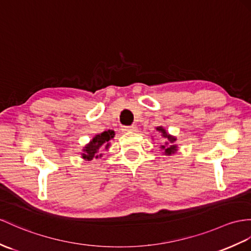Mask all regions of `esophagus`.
<instances>
[{"instance_id":"obj_1","label":"esophagus","mask_w":251,"mask_h":251,"mask_svg":"<svg viewBox=\"0 0 251 251\" xmlns=\"http://www.w3.org/2000/svg\"><path fill=\"white\" fill-rule=\"evenodd\" d=\"M122 131H124V132H133V131H136V126H122Z\"/></svg>"}]
</instances>
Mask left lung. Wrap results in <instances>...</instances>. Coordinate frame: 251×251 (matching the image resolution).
<instances>
[{"instance_id":"8db88e82","label":"left lung","mask_w":251,"mask_h":251,"mask_svg":"<svg viewBox=\"0 0 251 251\" xmlns=\"http://www.w3.org/2000/svg\"><path fill=\"white\" fill-rule=\"evenodd\" d=\"M155 129L158 132V134H160L161 138L163 139L162 145H160V149L163 151L162 153L167 156L176 153V151H178V145L176 144V137L172 135V134H169L166 131V129H164L162 126H156Z\"/></svg>"}]
</instances>
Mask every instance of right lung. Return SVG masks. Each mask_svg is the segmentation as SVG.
I'll use <instances>...</instances> for the list:
<instances>
[{
	"mask_svg": "<svg viewBox=\"0 0 251 251\" xmlns=\"http://www.w3.org/2000/svg\"><path fill=\"white\" fill-rule=\"evenodd\" d=\"M115 137L113 130H107L99 134H96L88 144L85 145L81 152V156L84 161H91L94 158L102 157L101 152L107 150L111 147V140Z\"/></svg>",
	"mask_w": 251,
	"mask_h": 251,
	"instance_id": "1",
	"label": "right lung"
}]
</instances>
